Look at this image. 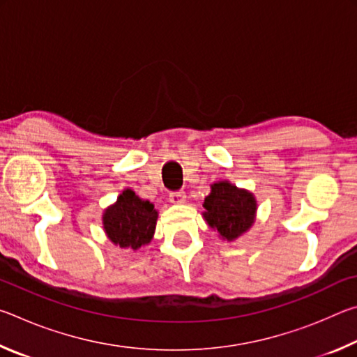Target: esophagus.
Instances as JSON below:
<instances>
[{
  "label": "esophagus",
  "mask_w": 357,
  "mask_h": 357,
  "mask_svg": "<svg viewBox=\"0 0 357 357\" xmlns=\"http://www.w3.org/2000/svg\"><path fill=\"white\" fill-rule=\"evenodd\" d=\"M185 200V193L183 190H174V192H170V202L174 203V204H181L184 203Z\"/></svg>",
  "instance_id": "34e87169"
}]
</instances>
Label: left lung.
Here are the masks:
<instances>
[{
  "instance_id": "8db88e82",
  "label": "left lung",
  "mask_w": 357,
  "mask_h": 357,
  "mask_svg": "<svg viewBox=\"0 0 357 357\" xmlns=\"http://www.w3.org/2000/svg\"><path fill=\"white\" fill-rule=\"evenodd\" d=\"M203 206L209 227L215 228L223 239L233 241L252 227L257 202L250 192L220 181L211 187Z\"/></svg>"
}]
</instances>
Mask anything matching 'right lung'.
Wrapping results in <instances>:
<instances>
[{
	"instance_id": "obj_1",
	"label": "right lung",
	"mask_w": 357,
	"mask_h": 357,
	"mask_svg": "<svg viewBox=\"0 0 357 357\" xmlns=\"http://www.w3.org/2000/svg\"><path fill=\"white\" fill-rule=\"evenodd\" d=\"M157 213L154 204L142 200L134 190H124L118 202L104 214V228L108 238L119 247L138 250L153 239Z\"/></svg>"
}]
</instances>
